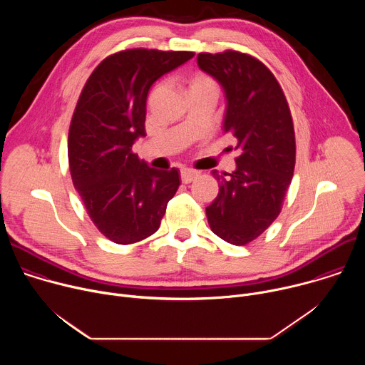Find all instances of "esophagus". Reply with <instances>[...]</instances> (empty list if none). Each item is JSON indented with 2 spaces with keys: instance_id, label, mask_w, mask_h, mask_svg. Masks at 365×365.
Listing matches in <instances>:
<instances>
[{
  "instance_id": "obj_1",
  "label": "esophagus",
  "mask_w": 365,
  "mask_h": 365,
  "mask_svg": "<svg viewBox=\"0 0 365 365\" xmlns=\"http://www.w3.org/2000/svg\"><path fill=\"white\" fill-rule=\"evenodd\" d=\"M197 176H199V172H196V170L186 169V168L180 170V178H182V182H183V183H190V182H193Z\"/></svg>"
}]
</instances>
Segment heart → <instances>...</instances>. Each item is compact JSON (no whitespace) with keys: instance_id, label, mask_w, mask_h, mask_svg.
<instances>
[{"instance_id":"1","label":"heart","mask_w":365,"mask_h":365,"mask_svg":"<svg viewBox=\"0 0 365 365\" xmlns=\"http://www.w3.org/2000/svg\"><path fill=\"white\" fill-rule=\"evenodd\" d=\"M203 86H215V82L206 75L202 73H195L190 79H189V89H195V88H203Z\"/></svg>"}]
</instances>
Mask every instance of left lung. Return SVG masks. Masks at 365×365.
Returning <instances> with one entry per match:
<instances>
[{"mask_svg":"<svg viewBox=\"0 0 365 365\" xmlns=\"http://www.w3.org/2000/svg\"><path fill=\"white\" fill-rule=\"evenodd\" d=\"M197 65L225 91L224 130L240 150L235 172H212L220 192L206 207L207 222L224 241L245 245L282 212L296 163L292 113L279 81L257 58L225 50L199 53Z\"/></svg>","mask_w":365,"mask_h":365,"instance_id":"obj_1","label":"left lung"}]
</instances>
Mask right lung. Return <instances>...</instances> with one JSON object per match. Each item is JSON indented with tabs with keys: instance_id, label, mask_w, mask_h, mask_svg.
I'll return each instance as SVG.
<instances>
[{
	"instance_id": "1",
	"label": "right lung",
	"mask_w": 365,
	"mask_h": 365,
	"mask_svg": "<svg viewBox=\"0 0 365 365\" xmlns=\"http://www.w3.org/2000/svg\"><path fill=\"white\" fill-rule=\"evenodd\" d=\"M193 55L143 47L117 51L93 69L79 95L68 137L69 170L88 217L113 242L153 235L180 185L179 169L148 168L133 144L145 135L150 86Z\"/></svg>"
}]
</instances>
